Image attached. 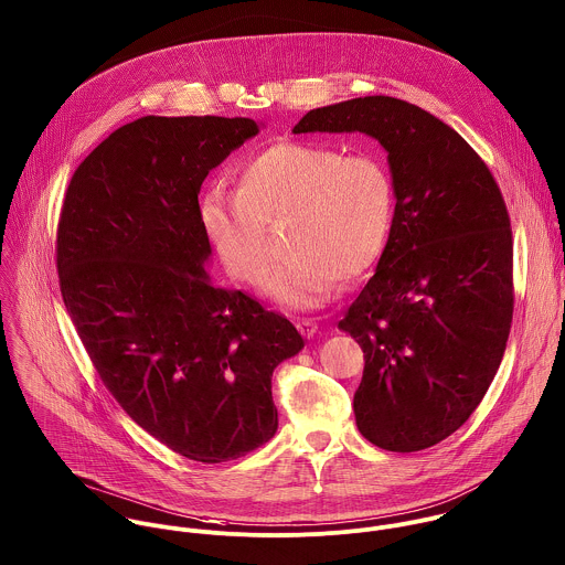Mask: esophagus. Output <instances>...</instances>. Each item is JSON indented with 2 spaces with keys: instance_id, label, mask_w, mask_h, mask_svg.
I'll return each mask as SVG.
<instances>
[{
  "instance_id": "1",
  "label": "esophagus",
  "mask_w": 565,
  "mask_h": 565,
  "mask_svg": "<svg viewBox=\"0 0 565 565\" xmlns=\"http://www.w3.org/2000/svg\"><path fill=\"white\" fill-rule=\"evenodd\" d=\"M297 330L303 334V337H315L317 334V330H319V326H317V321L315 319H299L297 321Z\"/></svg>"
}]
</instances>
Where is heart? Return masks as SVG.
Masks as SVG:
<instances>
[{"instance_id": "1", "label": "heart", "mask_w": 565, "mask_h": 565, "mask_svg": "<svg viewBox=\"0 0 565 565\" xmlns=\"http://www.w3.org/2000/svg\"><path fill=\"white\" fill-rule=\"evenodd\" d=\"M394 215V184L372 153L315 142H277L237 171V191L215 186L200 220L224 268L255 286L268 268L266 226L288 217L266 292L292 310L323 303L334 281H356L381 257Z\"/></svg>"}]
</instances>
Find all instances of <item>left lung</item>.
Segmentation results:
<instances>
[{
	"mask_svg": "<svg viewBox=\"0 0 565 565\" xmlns=\"http://www.w3.org/2000/svg\"><path fill=\"white\" fill-rule=\"evenodd\" d=\"M292 131H363L387 151L390 237L339 328L365 354L363 438L396 454L434 447L478 409L507 350L515 295L502 191L456 129L401 98L317 107Z\"/></svg>",
	"mask_w": 565,
	"mask_h": 565,
	"instance_id": "8db88e82",
	"label": "left lung"
}]
</instances>
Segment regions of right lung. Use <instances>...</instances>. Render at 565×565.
Listing matches in <instances>:
<instances>
[{
	"label": "right lung",
	"mask_w": 565,
	"mask_h": 565,
	"mask_svg": "<svg viewBox=\"0 0 565 565\" xmlns=\"http://www.w3.org/2000/svg\"><path fill=\"white\" fill-rule=\"evenodd\" d=\"M250 118L142 116L74 171L56 228L61 297L103 385L171 451L204 465L277 431L270 381L303 348L242 290L215 288L198 193Z\"/></svg>",
	"instance_id": "obj_1"
}]
</instances>
